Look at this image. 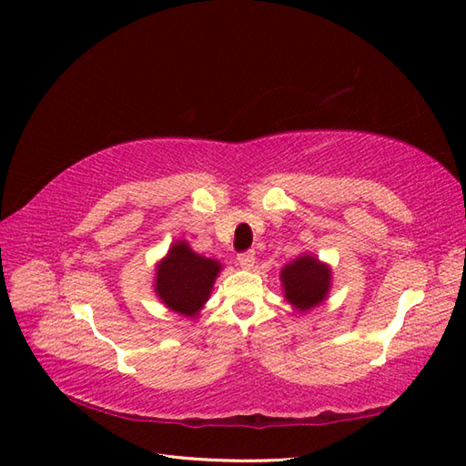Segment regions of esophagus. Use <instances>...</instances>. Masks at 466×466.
<instances>
[{
  "instance_id": "esophagus-1",
  "label": "esophagus",
  "mask_w": 466,
  "mask_h": 466,
  "mask_svg": "<svg viewBox=\"0 0 466 466\" xmlns=\"http://www.w3.org/2000/svg\"><path fill=\"white\" fill-rule=\"evenodd\" d=\"M254 262H256V254L252 252V250H248V252H242V254H238V264L242 266V268H246V270H250L252 266H254Z\"/></svg>"
}]
</instances>
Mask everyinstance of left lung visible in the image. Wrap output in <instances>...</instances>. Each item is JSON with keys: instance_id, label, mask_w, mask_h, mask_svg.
<instances>
[{"instance_id": "left-lung-1", "label": "left lung", "mask_w": 466, "mask_h": 466, "mask_svg": "<svg viewBox=\"0 0 466 466\" xmlns=\"http://www.w3.org/2000/svg\"><path fill=\"white\" fill-rule=\"evenodd\" d=\"M284 299L296 312L306 314L320 306L330 294L332 270L319 256L304 252L280 270Z\"/></svg>"}]
</instances>
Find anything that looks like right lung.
Masks as SVG:
<instances>
[{
	"label": "right lung",
	"instance_id": "1",
	"mask_svg": "<svg viewBox=\"0 0 466 466\" xmlns=\"http://www.w3.org/2000/svg\"><path fill=\"white\" fill-rule=\"evenodd\" d=\"M222 262L198 254L186 240H176L156 264L154 292L167 310L196 319L208 302Z\"/></svg>",
	"mask_w": 466,
	"mask_h": 466
}]
</instances>
